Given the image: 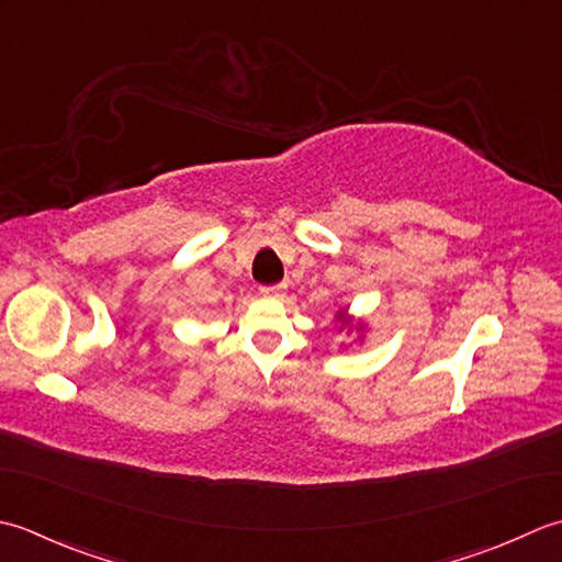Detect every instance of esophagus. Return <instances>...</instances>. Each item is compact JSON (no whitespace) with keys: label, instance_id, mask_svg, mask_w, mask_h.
I'll return each instance as SVG.
<instances>
[{"label":"esophagus","instance_id":"1","mask_svg":"<svg viewBox=\"0 0 562 562\" xmlns=\"http://www.w3.org/2000/svg\"><path fill=\"white\" fill-rule=\"evenodd\" d=\"M267 297H283L285 291V283H271V285H261L259 289Z\"/></svg>","mask_w":562,"mask_h":562}]
</instances>
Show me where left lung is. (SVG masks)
Here are the masks:
<instances>
[{
	"mask_svg": "<svg viewBox=\"0 0 562 562\" xmlns=\"http://www.w3.org/2000/svg\"><path fill=\"white\" fill-rule=\"evenodd\" d=\"M341 317H345V313H339V319H341Z\"/></svg>",
	"mask_w": 562,
	"mask_h": 562,
	"instance_id": "left-lung-1",
	"label": "left lung"
}]
</instances>
